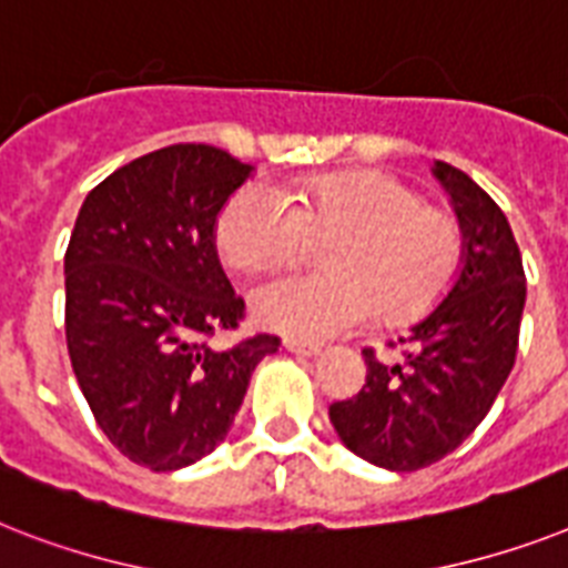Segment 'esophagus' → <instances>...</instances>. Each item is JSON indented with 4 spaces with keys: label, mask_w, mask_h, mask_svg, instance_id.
I'll use <instances>...</instances> for the list:
<instances>
[{
    "label": "esophagus",
    "mask_w": 568,
    "mask_h": 568,
    "mask_svg": "<svg viewBox=\"0 0 568 568\" xmlns=\"http://www.w3.org/2000/svg\"><path fill=\"white\" fill-rule=\"evenodd\" d=\"M283 347L288 349V353H294V356H306V358L321 356V347H317V344H312V341L285 338V341H283Z\"/></svg>",
    "instance_id": "obj_1"
}]
</instances>
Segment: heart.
I'll use <instances>...</instances> for the list:
<instances>
[{"label": "heart", "instance_id": "heart-1", "mask_svg": "<svg viewBox=\"0 0 568 568\" xmlns=\"http://www.w3.org/2000/svg\"><path fill=\"white\" fill-rule=\"evenodd\" d=\"M308 236H335L324 260L329 274H276L251 294L262 326L297 338L347 332L376 308L388 324L423 317L464 265L458 219L382 172L321 174L294 195L247 180L215 219V244L233 268L292 260Z\"/></svg>", "mask_w": 568, "mask_h": 568}]
</instances>
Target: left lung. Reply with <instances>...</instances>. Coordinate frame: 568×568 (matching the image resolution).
Listing matches in <instances>:
<instances>
[{"label": "left lung", "instance_id": "obj_1", "mask_svg": "<svg viewBox=\"0 0 568 568\" xmlns=\"http://www.w3.org/2000/svg\"><path fill=\"white\" fill-rule=\"evenodd\" d=\"M464 230V265L403 344V362L362 349L367 376L353 399L329 405L338 437L358 458L414 473L458 449L487 417L514 371L525 308L523 253L505 212L476 180L437 160Z\"/></svg>", "mask_w": 568, "mask_h": 568}]
</instances>
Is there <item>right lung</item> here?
<instances>
[{
	"label": "right lung",
	"instance_id": "right-lung-1",
	"mask_svg": "<svg viewBox=\"0 0 568 568\" xmlns=\"http://www.w3.org/2000/svg\"><path fill=\"white\" fill-rule=\"evenodd\" d=\"M253 165L215 145L136 156L87 195L63 256L67 347L87 405L133 464L172 473L227 437L276 335L212 349L244 300L215 251V219Z\"/></svg>",
	"mask_w": 568,
	"mask_h": 568
}]
</instances>
